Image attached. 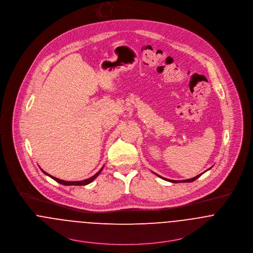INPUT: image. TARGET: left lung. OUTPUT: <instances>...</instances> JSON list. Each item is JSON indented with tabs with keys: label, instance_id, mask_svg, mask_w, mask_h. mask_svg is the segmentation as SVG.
<instances>
[{
	"label": "left lung",
	"instance_id": "obj_1",
	"mask_svg": "<svg viewBox=\"0 0 253 253\" xmlns=\"http://www.w3.org/2000/svg\"><path fill=\"white\" fill-rule=\"evenodd\" d=\"M203 175V173L202 174H200V175H198V176H196V177H194L192 178H188V179H184V180H172V179H168V178H163V177H161V176H159L160 178H164V179H166V180H168V181H171V182H175V183H177V182H192L194 180H196L197 178H200L201 176Z\"/></svg>",
	"mask_w": 253,
	"mask_h": 253
}]
</instances>
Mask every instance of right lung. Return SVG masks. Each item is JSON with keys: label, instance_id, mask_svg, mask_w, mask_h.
<instances>
[{"label": "right lung", "instance_id": "1", "mask_svg": "<svg viewBox=\"0 0 253 253\" xmlns=\"http://www.w3.org/2000/svg\"><path fill=\"white\" fill-rule=\"evenodd\" d=\"M102 169H103V167L95 174V175H93L92 177H90V178H87V179H84V180H79V181H67V180H63V179H60V178H55V177H52V176H50V175H48L46 172H45L44 170H42V172L46 175V176H48V177H50L51 178H53L55 181H57V182H59L61 184H63V185H87V184H89L90 183L94 178H96L99 174H100V172L102 171Z\"/></svg>", "mask_w": 253, "mask_h": 253}]
</instances>
